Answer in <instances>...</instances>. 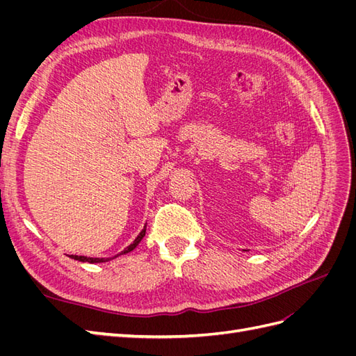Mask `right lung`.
<instances>
[{"instance_id": "add662e5", "label": "right lung", "mask_w": 356, "mask_h": 356, "mask_svg": "<svg viewBox=\"0 0 356 356\" xmlns=\"http://www.w3.org/2000/svg\"><path fill=\"white\" fill-rule=\"evenodd\" d=\"M145 230H147V224L144 225L143 232L136 236V239H135L131 245H129L127 248H124V250H123L120 254L114 255L113 258H117L118 255H124V254H127V252L134 251L135 248L138 246V243L141 242V241H143V238L145 236ZM70 257H71V258H74V260H79V261H81V263H90V264H93V263H105V261H110V260H113V258H93V257H84V255H70Z\"/></svg>"}]
</instances>
